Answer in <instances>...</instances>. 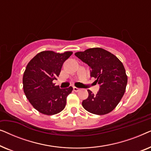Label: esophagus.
I'll list each match as a JSON object with an SVG mask.
<instances>
[{"label":"esophagus","instance_id":"obj_1","mask_svg":"<svg viewBox=\"0 0 151 151\" xmlns=\"http://www.w3.org/2000/svg\"><path fill=\"white\" fill-rule=\"evenodd\" d=\"M73 91H76V92L79 91H80V88H78V87H76V86H73Z\"/></svg>","mask_w":151,"mask_h":151}]
</instances>
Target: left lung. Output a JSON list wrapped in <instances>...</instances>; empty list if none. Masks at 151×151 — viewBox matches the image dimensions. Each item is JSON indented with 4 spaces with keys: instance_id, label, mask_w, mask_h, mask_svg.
I'll return each mask as SVG.
<instances>
[{
    "instance_id": "obj_1",
    "label": "left lung",
    "mask_w": 151,
    "mask_h": 151,
    "mask_svg": "<svg viewBox=\"0 0 151 151\" xmlns=\"http://www.w3.org/2000/svg\"><path fill=\"white\" fill-rule=\"evenodd\" d=\"M75 55L89 66L91 76L96 78L100 85L96 95L87 90L88 96L82 101V106L96 115L111 112L120 102L127 87L128 78L122 63L113 53L99 47L78 51Z\"/></svg>"
}]
</instances>
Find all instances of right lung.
Returning a JSON list of instances; mask_svg holds the SVG:
<instances>
[{
  "label": "right lung",
  "instance_id": "1",
  "mask_svg": "<svg viewBox=\"0 0 151 151\" xmlns=\"http://www.w3.org/2000/svg\"><path fill=\"white\" fill-rule=\"evenodd\" d=\"M72 51L60 53L43 51L35 55L27 65L22 77L23 91L35 109L44 115L57 114L65 109L67 97L73 88H60L55 85L62 67Z\"/></svg>",
  "mask_w": 151,
  "mask_h": 151
}]
</instances>
